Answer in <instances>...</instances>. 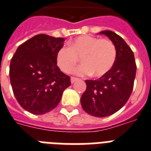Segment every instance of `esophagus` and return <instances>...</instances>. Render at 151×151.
<instances>
[{"instance_id":"1","label":"esophagus","mask_w":151,"mask_h":151,"mask_svg":"<svg viewBox=\"0 0 151 151\" xmlns=\"http://www.w3.org/2000/svg\"><path fill=\"white\" fill-rule=\"evenodd\" d=\"M76 81H78V78H73V77H72V78H70V82H71V84H73V83L75 82Z\"/></svg>"}]
</instances>
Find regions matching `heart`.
Masks as SVG:
<instances>
[{"instance_id":"obj_1","label":"heart","mask_w":151,"mask_h":151,"mask_svg":"<svg viewBox=\"0 0 151 151\" xmlns=\"http://www.w3.org/2000/svg\"><path fill=\"white\" fill-rule=\"evenodd\" d=\"M69 45L62 46L56 54L57 64L65 73L73 70L79 57L83 63L73 71L78 76H90L93 73L96 77L105 75L116 61V47L107 39L82 35L71 41Z\"/></svg>"}]
</instances>
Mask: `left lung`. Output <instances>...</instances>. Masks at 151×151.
<instances>
[{
	"mask_svg": "<svg viewBox=\"0 0 151 151\" xmlns=\"http://www.w3.org/2000/svg\"><path fill=\"white\" fill-rule=\"evenodd\" d=\"M109 37L117 49L116 61L107 73L98 80H86L81 98L83 110L97 117L112 115L127 103L136 78V65L132 49L122 37L110 30L99 33Z\"/></svg>",
	"mask_w": 151,
	"mask_h": 151,
	"instance_id": "left-lung-1",
	"label": "left lung"
}]
</instances>
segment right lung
<instances>
[{"label": "right lung", "mask_w": 151, "mask_h": 151, "mask_svg": "<svg viewBox=\"0 0 151 151\" xmlns=\"http://www.w3.org/2000/svg\"><path fill=\"white\" fill-rule=\"evenodd\" d=\"M65 39L37 34L19 46L11 60L9 75L15 99L24 110L44 114L56 107L70 78L56 65Z\"/></svg>", "instance_id": "add662e5"}]
</instances>
